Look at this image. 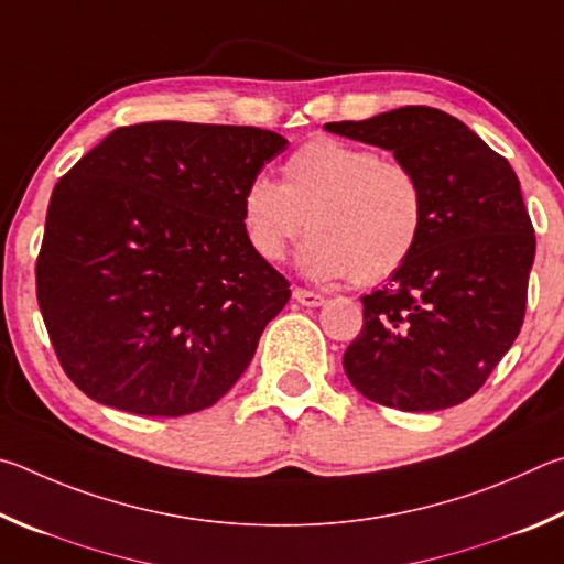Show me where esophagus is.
Masks as SVG:
<instances>
[{"instance_id": "1", "label": "esophagus", "mask_w": 564, "mask_h": 564, "mask_svg": "<svg viewBox=\"0 0 564 564\" xmlns=\"http://www.w3.org/2000/svg\"><path fill=\"white\" fill-rule=\"evenodd\" d=\"M292 297L297 300V302L302 304V307H322V304L327 302V300L322 297V294H317V292H310V290H302V288L294 290V292H292Z\"/></svg>"}]
</instances>
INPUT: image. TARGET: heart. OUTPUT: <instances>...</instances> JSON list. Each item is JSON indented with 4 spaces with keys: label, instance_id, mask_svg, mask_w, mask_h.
Segmentation results:
<instances>
[{
    "label": "heart",
    "instance_id": "1",
    "mask_svg": "<svg viewBox=\"0 0 564 564\" xmlns=\"http://www.w3.org/2000/svg\"><path fill=\"white\" fill-rule=\"evenodd\" d=\"M423 217L413 171L337 138L304 143L284 161L282 183L257 175L242 193V230L264 262H282L310 223L300 267L314 282L387 280L416 250Z\"/></svg>",
    "mask_w": 564,
    "mask_h": 564
}]
</instances>
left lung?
<instances>
[{
	"instance_id": "8db88e82",
	"label": "left lung",
	"mask_w": 564,
	"mask_h": 564,
	"mask_svg": "<svg viewBox=\"0 0 564 564\" xmlns=\"http://www.w3.org/2000/svg\"><path fill=\"white\" fill-rule=\"evenodd\" d=\"M324 128L391 151L426 200L409 262L361 297L364 327L344 351V371L383 406H458L486 383L525 317L535 230L518 175L466 123L431 106Z\"/></svg>"
}]
</instances>
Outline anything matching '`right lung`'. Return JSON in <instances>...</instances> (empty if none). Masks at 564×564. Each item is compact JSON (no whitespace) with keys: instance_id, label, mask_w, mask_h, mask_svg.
Here are the masks:
<instances>
[{"instance_id":"1","label":"right lung","mask_w":564,"mask_h":564,"mask_svg":"<svg viewBox=\"0 0 564 564\" xmlns=\"http://www.w3.org/2000/svg\"><path fill=\"white\" fill-rule=\"evenodd\" d=\"M288 138L252 126L116 128L56 183L36 300L66 377L138 416L225 397L290 300L252 252L242 193Z\"/></svg>"}]
</instances>
